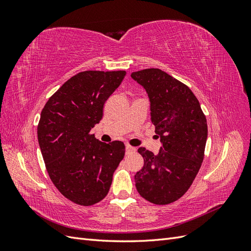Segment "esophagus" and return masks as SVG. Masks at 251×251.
I'll use <instances>...</instances> for the list:
<instances>
[{
    "mask_svg": "<svg viewBox=\"0 0 251 251\" xmlns=\"http://www.w3.org/2000/svg\"><path fill=\"white\" fill-rule=\"evenodd\" d=\"M136 151V149L131 147V146H128V144H126V155L133 153V151Z\"/></svg>",
    "mask_w": 251,
    "mask_h": 251,
    "instance_id": "obj_1",
    "label": "esophagus"
}]
</instances>
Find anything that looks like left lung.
Segmentation results:
<instances>
[{
	"label": "left lung",
	"mask_w": 251,
	"mask_h": 251,
	"mask_svg": "<svg viewBox=\"0 0 251 251\" xmlns=\"http://www.w3.org/2000/svg\"><path fill=\"white\" fill-rule=\"evenodd\" d=\"M131 76L147 90L151 123L162 142L157 155L138 149L144 165L135 175L136 188L151 203L170 204L187 192L201 168L206 117L192 90L164 71L151 68Z\"/></svg>",
	"instance_id": "8db88e82"
}]
</instances>
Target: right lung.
<instances>
[{
	"mask_svg": "<svg viewBox=\"0 0 251 251\" xmlns=\"http://www.w3.org/2000/svg\"><path fill=\"white\" fill-rule=\"evenodd\" d=\"M126 71H83L68 79L45 104L37 139L53 184L82 206L108 195L113 174L126 153L123 141H98L90 131Z\"/></svg>",
	"mask_w": 251,
	"mask_h": 251,
	"instance_id": "add662e5",
	"label": "right lung"
}]
</instances>
